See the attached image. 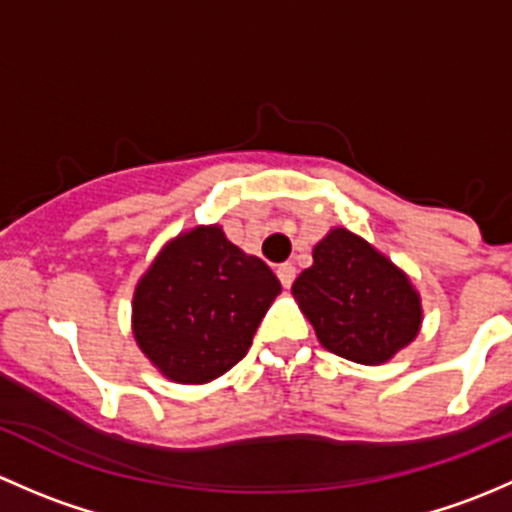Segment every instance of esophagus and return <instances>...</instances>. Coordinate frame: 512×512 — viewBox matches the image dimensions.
<instances>
[{
    "label": "esophagus",
    "instance_id": "esophagus-1",
    "mask_svg": "<svg viewBox=\"0 0 512 512\" xmlns=\"http://www.w3.org/2000/svg\"><path fill=\"white\" fill-rule=\"evenodd\" d=\"M294 275H297V270H294L292 262H285V265L277 267V277H280L282 287H292L294 282Z\"/></svg>",
    "mask_w": 512,
    "mask_h": 512
}]
</instances>
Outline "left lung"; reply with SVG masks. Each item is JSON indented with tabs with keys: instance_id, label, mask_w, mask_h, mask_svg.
I'll return each instance as SVG.
<instances>
[{
	"instance_id": "8db88e82",
	"label": "left lung",
	"mask_w": 512,
	"mask_h": 512,
	"mask_svg": "<svg viewBox=\"0 0 512 512\" xmlns=\"http://www.w3.org/2000/svg\"><path fill=\"white\" fill-rule=\"evenodd\" d=\"M292 294L319 344L356 364L379 366L421 332V294L399 265L347 227H332Z\"/></svg>"
}]
</instances>
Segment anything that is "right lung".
Returning a JSON list of instances; mask_svg holds the SVG:
<instances>
[{
    "mask_svg": "<svg viewBox=\"0 0 512 512\" xmlns=\"http://www.w3.org/2000/svg\"><path fill=\"white\" fill-rule=\"evenodd\" d=\"M280 292L275 272L218 223L195 225L165 242L138 280L133 339L165 379L208 384L247 354Z\"/></svg>",
    "mask_w": 512,
    "mask_h": 512,
    "instance_id": "right-lung-1",
    "label": "right lung"
}]
</instances>
